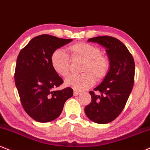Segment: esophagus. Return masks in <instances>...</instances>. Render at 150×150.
I'll return each mask as SVG.
<instances>
[{"mask_svg":"<svg viewBox=\"0 0 150 150\" xmlns=\"http://www.w3.org/2000/svg\"><path fill=\"white\" fill-rule=\"evenodd\" d=\"M73 94H74V96H78L80 94V93L78 92V91H74Z\"/></svg>","mask_w":150,"mask_h":150,"instance_id":"34e87169","label":"esophagus"}]
</instances>
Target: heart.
Wrapping results in <instances>:
<instances>
[{
  "mask_svg": "<svg viewBox=\"0 0 150 150\" xmlns=\"http://www.w3.org/2000/svg\"><path fill=\"white\" fill-rule=\"evenodd\" d=\"M70 57L82 59L81 75H72L66 77L65 84L77 91H84L94 84L96 79L100 81L108 75L110 68V61L105 56L100 54L101 51L98 47L86 42H77L68 48ZM51 64L57 74L66 77L69 74L71 61L64 51L57 50L51 56Z\"/></svg>",
  "mask_w": 150,
  "mask_h": 150,
  "instance_id": "b5f03b06",
  "label": "heart"
}]
</instances>
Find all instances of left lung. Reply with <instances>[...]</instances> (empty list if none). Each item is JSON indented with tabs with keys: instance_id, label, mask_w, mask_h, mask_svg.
<instances>
[{
	"instance_id": "1",
	"label": "left lung",
	"mask_w": 150,
	"mask_h": 150,
	"mask_svg": "<svg viewBox=\"0 0 150 150\" xmlns=\"http://www.w3.org/2000/svg\"><path fill=\"white\" fill-rule=\"evenodd\" d=\"M89 42H97L106 48L110 61L108 75L100 85L90 91L91 102L84 108L86 115L97 124L115 120L125 107L134 84L135 62L127 47L115 38L104 35L92 38ZM96 92H100L96 95Z\"/></svg>"
}]
</instances>
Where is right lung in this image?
<instances>
[{
    "instance_id": "right-lung-1",
    "label": "right lung",
    "mask_w": 150,
    "mask_h": 150,
    "mask_svg": "<svg viewBox=\"0 0 150 150\" xmlns=\"http://www.w3.org/2000/svg\"><path fill=\"white\" fill-rule=\"evenodd\" d=\"M72 40L43 34L33 38L18 55L15 85L23 109L37 122L54 120L61 115L65 102L73 96L70 87L54 90L64 80L51 64L52 53Z\"/></svg>"
}]
</instances>
